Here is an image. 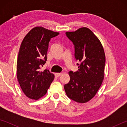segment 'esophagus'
Returning <instances> with one entry per match:
<instances>
[{
	"label": "esophagus",
	"mask_w": 127,
	"mask_h": 127,
	"mask_svg": "<svg viewBox=\"0 0 127 127\" xmlns=\"http://www.w3.org/2000/svg\"><path fill=\"white\" fill-rule=\"evenodd\" d=\"M62 75V73H55V76L57 77H60Z\"/></svg>",
	"instance_id": "34e87169"
}]
</instances>
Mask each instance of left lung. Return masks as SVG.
I'll list each match as a JSON object with an SVG mask.
<instances>
[{
	"mask_svg": "<svg viewBox=\"0 0 127 127\" xmlns=\"http://www.w3.org/2000/svg\"><path fill=\"white\" fill-rule=\"evenodd\" d=\"M65 35L74 46L75 61L78 69L70 71V81L64 88L68 97L85 103L93 98L102 84L104 76L105 55L98 38L90 29L80 28Z\"/></svg>",
	"mask_w": 127,
	"mask_h": 127,
	"instance_id": "obj_1",
	"label": "left lung"
}]
</instances>
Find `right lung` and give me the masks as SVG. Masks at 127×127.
<instances>
[{
	"label": "right lung",
	"mask_w": 127,
	"mask_h": 127,
	"mask_svg": "<svg viewBox=\"0 0 127 127\" xmlns=\"http://www.w3.org/2000/svg\"><path fill=\"white\" fill-rule=\"evenodd\" d=\"M59 34L41 27L33 28L22 42L17 62V76L25 95L38 100L48 91L54 76L48 69H40L47 61V51L51 38Z\"/></svg>",
	"instance_id": "1"
}]
</instances>
